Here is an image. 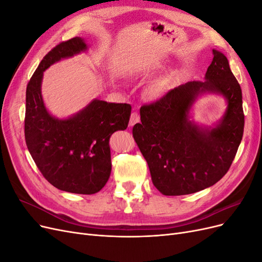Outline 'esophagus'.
<instances>
[{"label": "esophagus", "instance_id": "esophagus-1", "mask_svg": "<svg viewBox=\"0 0 262 262\" xmlns=\"http://www.w3.org/2000/svg\"><path fill=\"white\" fill-rule=\"evenodd\" d=\"M139 121H140V115H139L137 112L132 113V114H131V117H130L129 125H130V126H132V125H134L136 123H138Z\"/></svg>", "mask_w": 262, "mask_h": 262}]
</instances>
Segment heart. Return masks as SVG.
Masks as SVG:
<instances>
[{
  "label": "heart",
  "instance_id": "heart-1",
  "mask_svg": "<svg viewBox=\"0 0 262 262\" xmlns=\"http://www.w3.org/2000/svg\"><path fill=\"white\" fill-rule=\"evenodd\" d=\"M168 90H169V80H167V78H162V80H158L150 84L146 89V94L148 97L156 99L164 96Z\"/></svg>",
  "mask_w": 262,
  "mask_h": 262
}]
</instances>
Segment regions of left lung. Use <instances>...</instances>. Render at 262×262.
Masks as SVG:
<instances>
[{
  "instance_id": "8db88e82",
  "label": "left lung",
  "mask_w": 262,
  "mask_h": 262,
  "mask_svg": "<svg viewBox=\"0 0 262 262\" xmlns=\"http://www.w3.org/2000/svg\"><path fill=\"white\" fill-rule=\"evenodd\" d=\"M203 92H217L228 100L224 119L213 129L188 120L189 108ZM140 115L133 138L147 162L153 185L165 195L194 193L216 184L231 167L243 139L241 85L227 58L216 50L205 81L176 87L142 106Z\"/></svg>"
}]
</instances>
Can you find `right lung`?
Here are the masks:
<instances>
[{"label": "right lung", "instance_id": "right-lung-1", "mask_svg": "<svg viewBox=\"0 0 262 262\" xmlns=\"http://www.w3.org/2000/svg\"><path fill=\"white\" fill-rule=\"evenodd\" d=\"M84 39L62 41L47 53L26 90L25 140L42 176L62 191L93 194L104 188L112 172L109 140L128 126L131 106L94 99L68 119L52 117L41 96L43 71L54 62L85 51Z\"/></svg>", "mask_w": 262, "mask_h": 262}]
</instances>
